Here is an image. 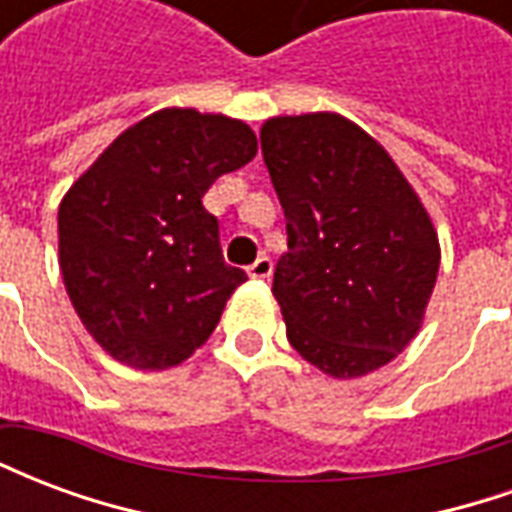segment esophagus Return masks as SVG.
Instances as JSON below:
<instances>
[{
  "mask_svg": "<svg viewBox=\"0 0 512 512\" xmlns=\"http://www.w3.org/2000/svg\"><path fill=\"white\" fill-rule=\"evenodd\" d=\"M271 268H274L271 266V257L260 255L252 266L246 268V274H249L252 279H268L271 277Z\"/></svg>",
  "mask_w": 512,
  "mask_h": 512,
  "instance_id": "esophagus-1",
  "label": "esophagus"
}]
</instances>
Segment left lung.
Instances as JSON below:
<instances>
[{"instance_id": "1", "label": "left lung", "mask_w": 512, "mask_h": 512, "mask_svg": "<svg viewBox=\"0 0 512 512\" xmlns=\"http://www.w3.org/2000/svg\"><path fill=\"white\" fill-rule=\"evenodd\" d=\"M260 147L288 219L274 271L290 345L332 378L389 365L417 337L439 233L384 145L337 112L268 117Z\"/></svg>"}]
</instances>
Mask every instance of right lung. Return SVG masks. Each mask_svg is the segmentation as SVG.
Listing matches in <instances>:
<instances>
[{
	"instance_id": "1",
	"label": "right lung",
	"mask_w": 512,
	"mask_h": 512,
	"mask_svg": "<svg viewBox=\"0 0 512 512\" xmlns=\"http://www.w3.org/2000/svg\"><path fill=\"white\" fill-rule=\"evenodd\" d=\"M255 153L244 120L167 106L126 128L65 191L62 282L112 359L167 370L211 337L246 274L224 263L202 194Z\"/></svg>"
}]
</instances>
